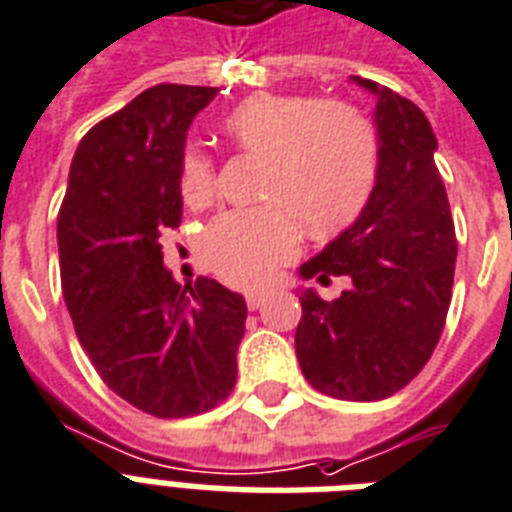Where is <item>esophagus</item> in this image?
Returning <instances> with one entry per match:
<instances>
[{"label": "esophagus", "mask_w": 512, "mask_h": 512, "mask_svg": "<svg viewBox=\"0 0 512 512\" xmlns=\"http://www.w3.org/2000/svg\"><path fill=\"white\" fill-rule=\"evenodd\" d=\"M245 304H248L251 312H256V309L264 304V293H261V290H248V293H245Z\"/></svg>", "instance_id": "34e87169"}]
</instances>
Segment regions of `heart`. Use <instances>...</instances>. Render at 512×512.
<instances>
[{"label":"heart","mask_w":512,"mask_h":512,"mask_svg":"<svg viewBox=\"0 0 512 512\" xmlns=\"http://www.w3.org/2000/svg\"><path fill=\"white\" fill-rule=\"evenodd\" d=\"M240 150L267 158L259 208L222 214L203 235V256L235 285H261L296 251V220L314 235L349 227L375 190L378 142L357 110L304 94H253L224 118ZM179 190L187 206L216 192L214 158L190 147Z\"/></svg>","instance_id":"obj_1"}]
</instances>
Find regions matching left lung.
Returning <instances> with one entry per match:
<instances>
[{
	"label": "left lung",
	"instance_id": "1",
	"mask_svg": "<svg viewBox=\"0 0 512 512\" xmlns=\"http://www.w3.org/2000/svg\"><path fill=\"white\" fill-rule=\"evenodd\" d=\"M354 81L378 97V179L357 222L298 269L322 285L346 275L351 288L335 301L301 290L296 354L322 394L378 402L402 391L439 343L457 240L425 113L375 81Z\"/></svg>",
	"mask_w": 512,
	"mask_h": 512
}]
</instances>
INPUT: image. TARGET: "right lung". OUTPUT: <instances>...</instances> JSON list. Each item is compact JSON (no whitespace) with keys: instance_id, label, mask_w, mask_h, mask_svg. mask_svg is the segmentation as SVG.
Wrapping results in <instances>:
<instances>
[{"instance_id":"obj_1","label":"right lung","mask_w":512,"mask_h":512,"mask_svg":"<svg viewBox=\"0 0 512 512\" xmlns=\"http://www.w3.org/2000/svg\"><path fill=\"white\" fill-rule=\"evenodd\" d=\"M219 89L158 84L76 147L57 214L60 282L79 343L105 386L155 418H190L235 388L245 301L163 267L182 222L179 171L192 118Z\"/></svg>"}]
</instances>
